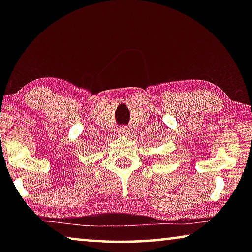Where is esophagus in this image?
Listing matches in <instances>:
<instances>
[{
	"label": "esophagus",
	"mask_w": 252,
	"mask_h": 252,
	"mask_svg": "<svg viewBox=\"0 0 252 252\" xmlns=\"http://www.w3.org/2000/svg\"><path fill=\"white\" fill-rule=\"evenodd\" d=\"M119 133L127 134V133H129V129H127V127H126V126H122V127H120V129H119Z\"/></svg>",
	"instance_id": "34e87169"
}]
</instances>
